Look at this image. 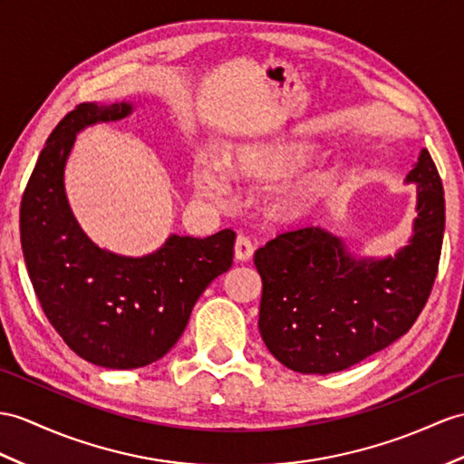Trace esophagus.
<instances>
[{
  "instance_id": "obj_1",
  "label": "esophagus",
  "mask_w": 464,
  "mask_h": 464,
  "mask_svg": "<svg viewBox=\"0 0 464 464\" xmlns=\"http://www.w3.org/2000/svg\"><path fill=\"white\" fill-rule=\"evenodd\" d=\"M254 254V244L252 240L247 238V236L240 234L238 238H236V244H234V256L238 262H247V259L252 257Z\"/></svg>"
}]
</instances>
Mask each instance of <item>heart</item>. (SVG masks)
Wrapping results in <instances>:
<instances>
[{
	"label": "heart",
	"mask_w": 464,
	"mask_h": 464,
	"mask_svg": "<svg viewBox=\"0 0 464 464\" xmlns=\"http://www.w3.org/2000/svg\"><path fill=\"white\" fill-rule=\"evenodd\" d=\"M313 145L291 140L271 145L242 147L226 157L228 173L257 183L271 184L264 193V210L271 220H293L307 212L326 195L333 177L323 167H311L294 173L297 167L311 160ZM193 183L197 193L214 200L228 195V177L224 169L207 157H197L193 165Z\"/></svg>",
	"instance_id": "b5f03b06"
}]
</instances>
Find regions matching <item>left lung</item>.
Returning <instances> with one entry per match:
<instances>
[{
  "instance_id": "left-lung-1",
  "label": "left lung",
  "mask_w": 464,
  "mask_h": 464,
  "mask_svg": "<svg viewBox=\"0 0 464 464\" xmlns=\"http://www.w3.org/2000/svg\"><path fill=\"white\" fill-rule=\"evenodd\" d=\"M417 218L393 257H353L319 226L277 234L254 254L264 291L259 333L281 364L331 374L390 346L420 317L445 232L443 183L427 150L410 171Z\"/></svg>"
}]
</instances>
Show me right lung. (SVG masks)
<instances>
[{
	"instance_id": "1",
	"label": "right lung",
	"mask_w": 464,
	"mask_h": 464,
	"mask_svg": "<svg viewBox=\"0 0 464 464\" xmlns=\"http://www.w3.org/2000/svg\"><path fill=\"white\" fill-rule=\"evenodd\" d=\"M128 102L81 104L53 130L19 210L21 247L33 289L54 331L96 366L131 370L163 358L212 279L228 271L236 232L169 236L160 250L126 257L102 250L78 226L64 193L76 133L131 114Z\"/></svg>"
}]
</instances>
